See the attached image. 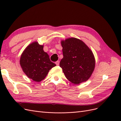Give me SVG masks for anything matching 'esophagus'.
I'll use <instances>...</instances> for the list:
<instances>
[{"instance_id":"esophagus-1","label":"esophagus","mask_w":121,"mask_h":121,"mask_svg":"<svg viewBox=\"0 0 121 121\" xmlns=\"http://www.w3.org/2000/svg\"><path fill=\"white\" fill-rule=\"evenodd\" d=\"M56 64L57 65H60V61H57L56 62Z\"/></svg>"}]
</instances>
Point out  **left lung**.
Segmentation results:
<instances>
[{"instance_id":"8db88e82","label":"left lung","mask_w":121,"mask_h":121,"mask_svg":"<svg viewBox=\"0 0 121 121\" xmlns=\"http://www.w3.org/2000/svg\"><path fill=\"white\" fill-rule=\"evenodd\" d=\"M63 58L60 66L65 77L75 84L87 81L95 66L94 54L81 40L71 37L61 40Z\"/></svg>"}]
</instances>
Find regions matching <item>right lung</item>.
Returning <instances> with one entry per match:
<instances>
[{"label": "right lung", "mask_w": 121, "mask_h": 121, "mask_svg": "<svg viewBox=\"0 0 121 121\" xmlns=\"http://www.w3.org/2000/svg\"><path fill=\"white\" fill-rule=\"evenodd\" d=\"M43 47L37 41L32 42L26 47L20 60V65L26 75L37 82L45 79L50 69L56 65L50 61Z\"/></svg>", "instance_id": "add662e5"}]
</instances>
